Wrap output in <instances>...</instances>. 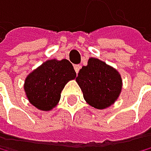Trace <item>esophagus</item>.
I'll use <instances>...</instances> for the list:
<instances>
[{
  "label": "esophagus",
  "mask_w": 151,
  "mask_h": 151,
  "mask_svg": "<svg viewBox=\"0 0 151 151\" xmlns=\"http://www.w3.org/2000/svg\"><path fill=\"white\" fill-rule=\"evenodd\" d=\"M74 68H75V71H76V74H78V72H79V70H80L81 66L79 65V64H76V65H75V66H74Z\"/></svg>",
  "instance_id": "obj_1"
}]
</instances>
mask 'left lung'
<instances>
[{
    "label": "left lung",
    "mask_w": 151,
    "mask_h": 151,
    "mask_svg": "<svg viewBox=\"0 0 151 151\" xmlns=\"http://www.w3.org/2000/svg\"><path fill=\"white\" fill-rule=\"evenodd\" d=\"M89 105L103 110L111 106L122 90V78L114 68L100 59L91 58L76 78Z\"/></svg>",
    "instance_id": "1"
}]
</instances>
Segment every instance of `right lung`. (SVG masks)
<instances>
[{"mask_svg":"<svg viewBox=\"0 0 151 151\" xmlns=\"http://www.w3.org/2000/svg\"><path fill=\"white\" fill-rule=\"evenodd\" d=\"M76 76V71L68 59H50L27 76L24 92L33 106L40 111H51L59 102L64 86Z\"/></svg>","mask_w":151,"mask_h":151,"instance_id":"obj_1","label":"right lung"}]
</instances>
